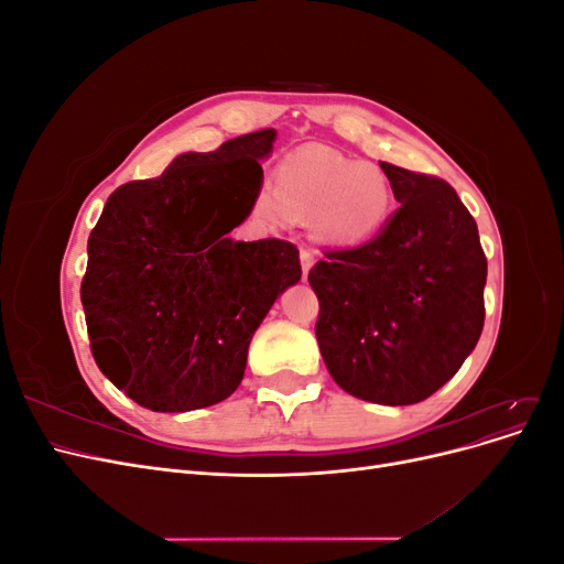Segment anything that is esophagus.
Returning <instances> with one entry per match:
<instances>
[{
  "label": "esophagus",
  "mask_w": 564,
  "mask_h": 564,
  "mask_svg": "<svg viewBox=\"0 0 564 564\" xmlns=\"http://www.w3.org/2000/svg\"><path fill=\"white\" fill-rule=\"evenodd\" d=\"M313 263H315V256H313V251H311V249H305V247H301V270H303V278L308 275V270L313 268Z\"/></svg>",
  "instance_id": "esophagus-1"
}]
</instances>
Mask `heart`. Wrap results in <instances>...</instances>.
<instances>
[{
  "instance_id": "b5f03b06",
  "label": "heart",
  "mask_w": 564,
  "mask_h": 564,
  "mask_svg": "<svg viewBox=\"0 0 564 564\" xmlns=\"http://www.w3.org/2000/svg\"><path fill=\"white\" fill-rule=\"evenodd\" d=\"M392 199V185L379 166L332 150H301L280 164L275 187H263L256 197V212L268 224L313 216L319 240L360 245L386 224Z\"/></svg>"
}]
</instances>
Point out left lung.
I'll return each instance as SVG.
<instances>
[{
  "label": "left lung",
  "instance_id": "left-lung-1",
  "mask_svg": "<svg viewBox=\"0 0 564 564\" xmlns=\"http://www.w3.org/2000/svg\"><path fill=\"white\" fill-rule=\"evenodd\" d=\"M400 202L369 242L327 249L308 282L332 379L379 404H414L445 386L485 324L487 256L477 224L437 176L381 162Z\"/></svg>",
  "mask_w": 564,
  "mask_h": 564
}]
</instances>
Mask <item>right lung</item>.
<instances>
[{"instance_id":"1","label":"right lung","mask_w":564,"mask_h":564,"mask_svg":"<svg viewBox=\"0 0 564 564\" xmlns=\"http://www.w3.org/2000/svg\"><path fill=\"white\" fill-rule=\"evenodd\" d=\"M275 129L185 152L160 178L108 197L89 235L82 305L98 369L152 412H191L237 390L253 332L301 280L292 242H232L261 191Z\"/></svg>"}]
</instances>
